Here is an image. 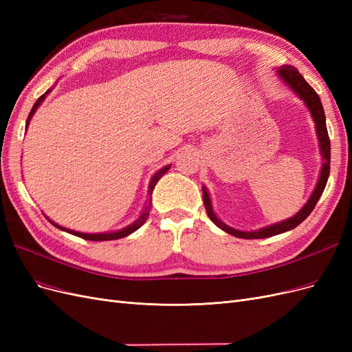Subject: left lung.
Here are the masks:
<instances>
[{
    "instance_id": "obj_1",
    "label": "left lung",
    "mask_w": 352,
    "mask_h": 352,
    "mask_svg": "<svg viewBox=\"0 0 352 352\" xmlns=\"http://www.w3.org/2000/svg\"><path fill=\"white\" fill-rule=\"evenodd\" d=\"M278 76L289 87L298 97H300L304 104L307 105V109L310 110L311 117L314 120V127H316V133H317V140H318V146H320V154H322V170H320V177H318V182L313 190L311 197L308 198V201L305 202V206L296 212L295 216L286 219L280 223H274L272 226H265L263 229L258 230H251V232H243V230H236L233 228H229L228 225H225L221 220L217 219V216L212 211V206H211V199L210 195L207 192L206 186H202V198H204V206H206V211L210 217V220L214 223L217 228H220L221 230H225L226 233H230V235L236 236V238H242V239H261V238H270L274 235H279V233L287 232L294 228H296L300 223H302L310 212L313 211V208L316 207L318 198L322 197L324 186L327 184V177H329V172H330V140L327 135V127H326V117H324V110L323 105L320 101V97H318L317 92L307 83V80L302 78V74L298 72L294 66H282L278 69Z\"/></svg>"
}]
</instances>
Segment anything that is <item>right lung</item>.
Segmentation results:
<instances>
[{
	"mask_svg": "<svg viewBox=\"0 0 352 352\" xmlns=\"http://www.w3.org/2000/svg\"><path fill=\"white\" fill-rule=\"evenodd\" d=\"M50 92H51V89H48L44 95H41V97L38 98V101L34 104V107H32V110H30V113H29V117H28V120H26V129H28V126H29V122H30V119H32V116L35 114V111H36V109H38L39 105H41V102L44 101L45 95H47V94H50ZM168 168H170V164L160 168L158 172L153 176L150 185H148V197H150V198H148V204H146V207H145V210H144L142 214L140 216V219H138L136 221H133L132 225L126 226V228H123V229H120V230H116V232H107V233H82V232H74V230H70V229H67V228H63V226L57 225V223H54L52 220H50L48 217H47V219H48V220H50V223H52V225H54L56 228H58V229H61V230H65V232H67V233H72V235H74V236H79V238H82V239H88V241H113V239H120V238H124V236H127V235H131V233H133L135 230L140 229V228L144 225V223L146 221L148 216H150V208H151V194H153V190H154V186L157 185L158 180L162 179V177L167 173V170H168Z\"/></svg>",
	"mask_w": 352,
	"mask_h": 352,
	"instance_id": "right-lung-1",
	"label": "right lung"
}]
</instances>
